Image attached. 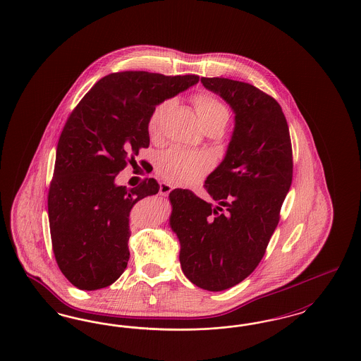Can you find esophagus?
I'll list each match as a JSON object with an SVG mask.
<instances>
[{
    "label": "esophagus",
    "mask_w": 361,
    "mask_h": 361,
    "mask_svg": "<svg viewBox=\"0 0 361 361\" xmlns=\"http://www.w3.org/2000/svg\"><path fill=\"white\" fill-rule=\"evenodd\" d=\"M173 188H174V187H173L172 184L164 181V183L159 184V193L164 195V196H166L168 193H171V190H172Z\"/></svg>",
    "instance_id": "1"
}]
</instances>
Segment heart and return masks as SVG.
Returning <instances> with one entry per match:
<instances>
[{
	"label": "heart",
	"instance_id": "obj_1",
	"mask_svg": "<svg viewBox=\"0 0 361 361\" xmlns=\"http://www.w3.org/2000/svg\"><path fill=\"white\" fill-rule=\"evenodd\" d=\"M193 104L196 112L206 127L208 124H226L228 121V109L221 100L207 92H199L193 96ZM172 105V100H164L157 104L149 119L147 131L152 137H158L161 134V124L164 115ZM214 166L212 155L204 152H190L183 147H171L158 157L157 172L165 180L188 184L204 176Z\"/></svg>",
	"mask_w": 361,
	"mask_h": 361
}]
</instances>
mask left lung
I'll use <instances>...</instances> for the list:
<instances>
[{
    "mask_svg": "<svg viewBox=\"0 0 361 361\" xmlns=\"http://www.w3.org/2000/svg\"><path fill=\"white\" fill-rule=\"evenodd\" d=\"M202 84L231 106L234 131L224 161L204 183L216 204L173 189L169 224L184 275L216 292L237 286L264 257L291 187L292 147L274 97L228 78L202 77Z\"/></svg>",
    "mask_w": 361,
    "mask_h": 361,
    "instance_id": "8db88e82",
    "label": "left lung"
}]
</instances>
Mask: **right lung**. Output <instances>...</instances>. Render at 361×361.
I'll return each mask as SVG.
<instances>
[{
  "label": "right lung",
  "mask_w": 361,
  "mask_h": 361,
  "mask_svg": "<svg viewBox=\"0 0 361 361\" xmlns=\"http://www.w3.org/2000/svg\"><path fill=\"white\" fill-rule=\"evenodd\" d=\"M197 82L195 74L112 73L71 112L56 147L49 221L56 264L74 287L105 288L127 268L131 208L159 185L149 178L128 189L115 178L149 147L147 119L155 105Z\"/></svg>",
  "instance_id": "add662e5"
}]
</instances>
